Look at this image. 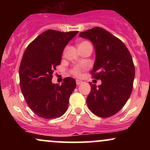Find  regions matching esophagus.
I'll return each instance as SVG.
<instances>
[{
	"mask_svg": "<svg viewBox=\"0 0 150 150\" xmlns=\"http://www.w3.org/2000/svg\"><path fill=\"white\" fill-rule=\"evenodd\" d=\"M82 81L79 80H76V84H77V85H80V84H82Z\"/></svg>",
	"mask_w": 150,
	"mask_h": 150,
	"instance_id": "esophagus-1",
	"label": "esophagus"
}]
</instances>
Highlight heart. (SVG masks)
Returning <instances> with one entry per match:
<instances>
[{"label":"heart","mask_w":150,"mask_h":150,"mask_svg":"<svg viewBox=\"0 0 150 150\" xmlns=\"http://www.w3.org/2000/svg\"><path fill=\"white\" fill-rule=\"evenodd\" d=\"M77 46H78V49L81 50L85 49L87 47H92V45L89 42L87 41H82V42H79L78 44H77ZM81 72H82V69L78 66L74 67L70 70V73H71L72 75H73L75 77H80L81 75Z\"/></svg>","instance_id":"obj_1"}]
</instances>
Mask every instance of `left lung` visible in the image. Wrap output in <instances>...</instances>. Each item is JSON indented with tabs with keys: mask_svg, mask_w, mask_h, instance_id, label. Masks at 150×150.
Masks as SVG:
<instances>
[{
	"mask_svg": "<svg viewBox=\"0 0 150 150\" xmlns=\"http://www.w3.org/2000/svg\"><path fill=\"white\" fill-rule=\"evenodd\" d=\"M80 37L92 42L96 59L91 71L101 85L91 86L87 104L96 116L106 118L123 107L131 94L135 78V66L128 49L108 31L96 27L80 32Z\"/></svg>",
	"mask_w": 150,
	"mask_h": 150,
	"instance_id": "1",
	"label": "left lung"
}]
</instances>
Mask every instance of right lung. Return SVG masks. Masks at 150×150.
Listing matches in <instances>:
<instances>
[{
	"mask_svg": "<svg viewBox=\"0 0 150 150\" xmlns=\"http://www.w3.org/2000/svg\"><path fill=\"white\" fill-rule=\"evenodd\" d=\"M77 33L46 30L24 53L19 70L20 87L29 107L39 117L53 119L67 111L70 96L76 87L75 79L66 77L61 85L53 84L51 80L65 46Z\"/></svg>",
	"mask_w": 150,
	"mask_h": 150,
	"instance_id": "add662e5",
	"label": "right lung"
}]
</instances>
